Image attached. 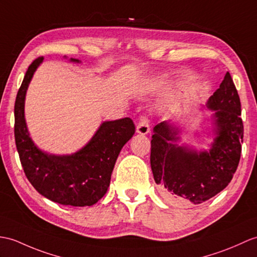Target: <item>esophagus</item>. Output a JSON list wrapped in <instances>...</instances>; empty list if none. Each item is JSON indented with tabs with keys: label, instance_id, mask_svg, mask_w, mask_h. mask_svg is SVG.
I'll use <instances>...</instances> for the list:
<instances>
[{
	"label": "esophagus",
	"instance_id": "1",
	"mask_svg": "<svg viewBox=\"0 0 257 257\" xmlns=\"http://www.w3.org/2000/svg\"><path fill=\"white\" fill-rule=\"evenodd\" d=\"M137 131L140 135H147L150 131V121L146 115H141L139 118V122L137 124Z\"/></svg>",
	"mask_w": 257,
	"mask_h": 257
}]
</instances>
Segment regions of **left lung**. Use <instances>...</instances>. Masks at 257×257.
<instances>
[{
  "label": "left lung",
  "instance_id": "left-lung-1",
  "mask_svg": "<svg viewBox=\"0 0 257 257\" xmlns=\"http://www.w3.org/2000/svg\"><path fill=\"white\" fill-rule=\"evenodd\" d=\"M207 107L216 110V138L209 151L178 147L180 129L168 121L153 128L151 169L161 194L170 201L201 204L228 186L237 169L244 129L240 97L229 72Z\"/></svg>",
  "mask_w": 257,
  "mask_h": 257
}]
</instances>
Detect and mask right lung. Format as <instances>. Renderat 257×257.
<instances>
[{
  "mask_svg": "<svg viewBox=\"0 0 257 257\" xmlns=\"http://www.w3.org/2000/svg\"><path fill=\"white\" fill-rule=\"evenodd\" d=\"M43 60L39 57L29 65L15 100L14 135L22 166L34 188L46 198L65 206H92L108 189L118 154L134 136L135 123L128 117L103 122L87 145L71 156L41 151L29 137L24 104L27 87Z\"/></svg>",
  "mask_w": 257,
  "mask_h": 257,
  "instance_id": "1",
  "label": "right lung"
}]
</instances>
